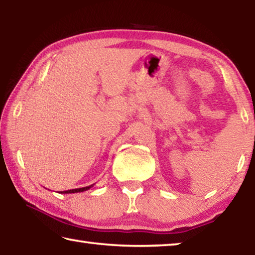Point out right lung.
<instances>
[{
  "label": "right lung",
  "instance_id": "obj_1",
  "mask_svg": "<svg viewBox=\"0 0 255 255\" xmlns=\"http://www.w3.org/2000/svg\"><path fill=\"white\" fill-rule=\"evenodd\" d=\"M94 184L89 185V187H84V188H77V189H72V190H67V191H62L60 193H77V192H83L86 191V190L91 189Z\"/></svg>",
  "mask_w": 255,
  "mask_h": 255
}]
</instances>
